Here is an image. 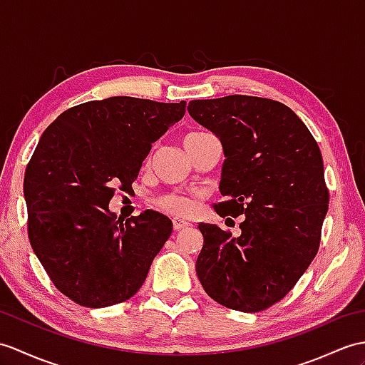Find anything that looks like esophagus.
I'll return each mask as SVG.
<instances>
[{
    "mask_svg": "<svg viewBox=\"0 0 365 365\" xmlns=\"http://www.w3.org/2000/svg\"><path fill=\"white\" fill-rule=\"evenodd\" d=\"M173 225H174V230H183V228H188L191 224L183 221V219L174 217V219H173Z\"/></svg>",
    "mask_w": 365,
    "mask_h": 365,
    "instance_id": "34e87169",
    "label": "esophagus"
}]
</instances>
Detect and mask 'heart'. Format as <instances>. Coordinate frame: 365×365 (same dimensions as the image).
<instances>
[{"instance_id":"heart-1","label":"heart","mask_w":365,"mask_h":365,"mask_svg":"<svg viewBox=\"0 0 365 365\" xmlns=\"http://www.w3.org/2000/svg\"><path fill=\"white\" fill-rule=\"evenodd\" d=\"M208 135L211 133L207 130H191L186 133L183 138L186 152H188L194 144H197L200 140L207 138ZM155 207L166 211V213L183 216L191 210V202L183 196H179V194H165V196H160L158 199H155Z\"/></svg>"}]
</instances>
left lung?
Here are the masks:
<instances>
[{"mask_svg":"<svg viewBox=\"0 0 365 365\" xmlns=\"http://www.w3.org/2000/svg\"><path fill=\"white\" fill-rule=\"evenodd\" d=\"M190 115L221 140L225 162L215 203L221 217L244 216L241 236L199 224V282L235 311L272 307L299 282L320 245L329 192L319 144L292 110L274 99H197Z\"/></svg>","mask_w":365,"mask_h":365,"instance_id":"8db88e82","label":"left lung"}]
</instances>
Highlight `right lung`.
I'll return each mask as SVG.
<instances>
[{
    "mask_svg": "<svg viewBox=\"0 0 365 365\" xmlns=\"http://www.w3.org/2000/svg\"><path fill=\"white\" fill-rule=\"evenodd\" d=\"M175 104L113 96L65 110L41 135L24 173L28 236L54 286L81 307L133 297L173 233L146 210L116 219L115 186L130 191L143 160L185 115Z\"/></svg>",
    "mask_w": 365,
    "mask_h": 365,
    "instance_id": "1",
    "label": "right lung"
}]
</instances>
